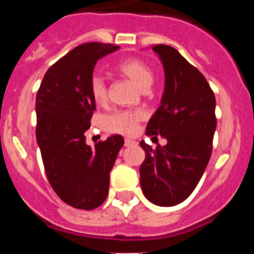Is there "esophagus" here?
Returning <instances> with one entry per match:
<instances>
[{"label":"esophagus","mask_w":254,"mask_h":254,"mask_svg":"<svg viewBox=\"0 0 254 254\" xmlns=\"http://www.w3.org/2000/svg\"><path fill=\"white\" fill-rule=\"evenodd\" d=\"M133 145H137V141L132 140V138H126V140H125V146L129 147V146H133Z\"/></svg>","instance_id":"1"}]
</instances>
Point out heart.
I'll use <instances>...</instances> for the list:
<instances>
[{"label":"heart","mask_w":254,"mask_h":254,"mask_svg":"<svg viewBox=\"0 0 254 254\" xmlns=\"http://www.w3.org/2000/svg\"><path fill=\"white\" fill-rule=\"evenodd\" d=\"M117 68L126 76H128L142 90H147L154 82V71L145 61L140 58H126L117 64ZM89 89L95 103L102 104L107 100V84L102 75L95 73L91 76ZM143 117L145 113L142 111H117L105 117L104 126L111 132L132 134L137 129L138 122Z\"/></svg>","instance_id":"b5f03b06"}]
</instances>
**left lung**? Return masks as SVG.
<instances>
[{
	"label": "left lung",
	"instance_id": "1",
	"mask_svg": "<svg viewBox=\"0 0 254 254\" xmlns=\"http://www.w3.org/2000/svg\"><path fill=\"white\" fill-rule=\"evenodd\" d=\"M152 51L163 64L165 87L146 134L167 138V145L152 150L141 141L146 158L140 167V185L150 202L169 207L193 192L207 167L216 129V102L202 73L176 48L156 44Z\"/></svg>",
	"mask_w": 254,
	"mask_h": 254
}]
</instances>
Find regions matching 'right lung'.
I'll list each match as a JSON object with an SVG mask.
<instances>
[{
  "label": "right lung",
  "instance_id": "1",
  "mask_svg": "<svg viewBox=\"0 0 254 254\" xmlns=\"http://www.w3.org/2000/svg\"><path fill=\"white\" fill-rule=\"evenodd\" d=\"M120 47L85 43L48 68L37 93V142L47 178L64 202L93 210L105 201L109 173L125 140L113 134L95 147L86 143L95 102L89 84L96 62Z\"/></svg>",
  "mask_w": 254,
  "mask_h": 254
}]
</instances>
